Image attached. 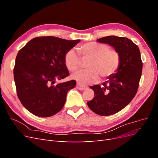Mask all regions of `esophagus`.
Instances as JSON below:
<instances>
[{
  "label": "esophagus",
  "mask_w": 158,
  "mask_h": 158,
  "mask_svg": "<svg viewBox=\"0 0 158 158\" xmlns=\"http://www.w3.org/2000/svg\"><path fill=\"white\" fill-rule=\"evenodd\" d=\"M76 88H77V89H78L80 90H84L86 89V86H84V85H81L79 83H78L77 85H76Z\"/></svg>",
  "instance_id": "esophagus-1"
}]
</instances>
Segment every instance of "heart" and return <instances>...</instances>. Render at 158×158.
Wrapping results in <instances>:
<instances>
[{"label":"heart","mask_w":158,"mask_h":158,"mask_svg":"<svg viewBox=\"0 0 158 158\" xmlns=\"http://www.w3.org/2000/svg\"><path fill=\"white\" fill-rule=\"evenodd\" d=\"M78 52L82 60H89L87 69L80 70L72 75V78L81 84H89L99 78L106 80L117 73L120 66L121 59L118 52L111 49L107 44L89 42L78 47ZM80 56L74 49L66 52L64 64L69 71L77 70L82 63Z\"/></svg>","instance_id":"heart-1"}]
</instances>
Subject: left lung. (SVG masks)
I'll return each instance as SVG.
<instances>
[{
  "label": "left lung",
  "mask_w": 158,
  "mask_h": 158,
  "mask_svg": "<svg viewBox=\"0 0 158 158\" xmlns=\"http://www.w3.org/2000/svg\"><path fill=\"white\" fill-rule=\"evenodd\" d=\"M97 41L113 47L121 59L117 73L102 85L89 87L94 90L95 97L87 102L89 108L99 115L108 116L120 111L135 96L141 78L142 62L139 48L127 37L110 35Z\"/></svg>",
  "instance_id": "8db88e82"
}]
</instances>
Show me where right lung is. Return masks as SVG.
<instances>
[{
	"label": "right lung",
	"mask_w": 158,
	"mask_h": 158,
	"mask_svg": "<svg viewBox=\"0 0 158 158\" xmlns=\"http://www.w3.org/2000/svg\"><path fill=\"white\" fill-rule=\"evenodd\" d=\"M80 41L37 37L19 51L14 68V82L19 99L30 113L48 117L63 109L68 91L75 87L76 82L54 84L69 75L64 54Z\"/></svg>",
	"instance_id": "right-lung-1"
}]
</instances>
